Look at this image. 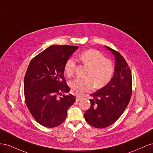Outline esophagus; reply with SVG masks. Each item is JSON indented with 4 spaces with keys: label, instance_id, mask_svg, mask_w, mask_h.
<instances>
[{
    "label": "esophagus",
    "instance_id": "34e87169",
    "mask_svg": "<svg viewBox=\"0 0 153 153\" xmlns=\"http://www.w3.org/2000/svg\"><path fill=\"white\" fill-rule=\"evenodd\" d=\"M81 98H82V96H76V101H79L81 100Z\"/></svg>",
    "mask_w": 153,
    "mask_h": 153
}]
</instances>
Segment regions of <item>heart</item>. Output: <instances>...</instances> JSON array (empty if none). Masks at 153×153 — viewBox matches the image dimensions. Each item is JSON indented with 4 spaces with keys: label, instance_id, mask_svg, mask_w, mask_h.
Returning <instances> with one entry per match:
<instances>
[{
    "label": "heart",
    "instance_id": "heart-1",
    "mask_svg": "<svg viewBox=\"0 0 153 153\" xmlns=\"http://www.w3.org/2000/svg\"><path fill=\"white\" fill-rule=\"evenodd\" d=\"M79 59L83 64L89 68V71L85 75L87 78H75L69 82V86L74 94H78L91 91L95 85L98 88L102 87L112 79L114 72L113 63L105 59L99 51H85L80 55ZM75 66V61L73 58H69L66 61L64 71L67 76L70 77L73 75Z\"/></svg>",
    "mask_w": 153,
    "mask_h": 153
}]
</instances>
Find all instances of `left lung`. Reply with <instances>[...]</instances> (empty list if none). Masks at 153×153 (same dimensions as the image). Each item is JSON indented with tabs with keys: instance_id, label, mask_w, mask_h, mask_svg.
<instances>
[{
	"instance_id": "obj_1",
	"label": "left lung",
	"mask_w": 153,
	"mask_h": 153,
	"mask_svg": "<svg viewBox=\"0 0 153 153\" xmlns=\"http://www.w3.org/2000/svg\"><path fill=\"white\" fill-rule=\"evenodd\" d=\"M114 55V73L105 86L92 93L91 106L84 114L91 126L104 128L112 125L121 117L128 106L132 94L131 73L122 55L105 46Z\"/></svg>"
}]
</instances>
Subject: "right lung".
<instances>
[{"instance_id":"obj_1","label":"right lung","mask_w":153,"mask_h":153,"mask_svg":"<svg viewBox=\"0 0 153 153\" xmlns=\"http://www.w3.org/2000/svg\"><path fill=\"white\" fill-rule=\"evenodd\" d=\"M78 47L53 45L31 60L24 78L25 103L32 117L41 125L54 128L67 117L68 108L75 102V96L64 76L66 61Z\"/></svg>"}]
</instances>
